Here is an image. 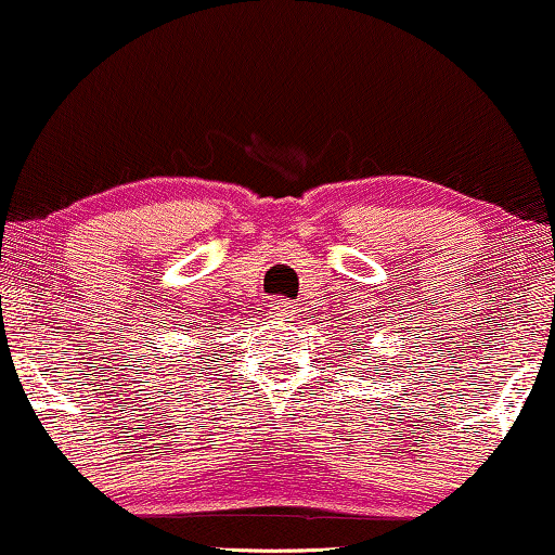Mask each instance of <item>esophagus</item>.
Masks as SVG:
<instances>
[{
	"label": "esophagus",
	"instance_id": "34e87169",
	"mask_svg": "<svg viewBox=\"0 0 555 555\" xmlns=\"http://www.w3.org/2000/svg\"><path fill=\"white\" fill-rule=\"evenodd\" d=\"M272 313H275L280 321H287V318L295 315V302L285 300V298H278L275 302H272Z\"/></svg>",
	"mask_w": 555,
	"mask_h": 555
}]
</instances>
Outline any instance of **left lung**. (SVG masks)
<instances>
[{
    "label": "left lung",
    "mask_w": 555,
    "mask_h": 555,
    "mask_svg": "<svg viewBox=\"0 0 555 555\" xmlns=\"http://www.w3.org/2000/svg\"><path fill=\"white\" fill-rule=\"evenodd\" d=\"M356 346H359V340H356Z\"/></svg>",
    "instance_id": "left-lung-1"
}]
</instances>
